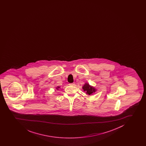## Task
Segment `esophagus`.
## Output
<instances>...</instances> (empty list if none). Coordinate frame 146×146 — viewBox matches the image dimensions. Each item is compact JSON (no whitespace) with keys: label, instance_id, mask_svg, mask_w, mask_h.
Returning a JSON list of instances; mask_svg holds the SVG:
<instances>
[{"label":"esophagus","instance_id":"obj_1","mask_svg":"<svg viewBox=\"0 0 146 146\" xmlns=\"http://www.w3.org/2000/svg\"><path fill=\"white\" fill-rule=\"evenodd\" d=\"M69 85H71V86H74L75 85V83H70Z\"/></svg>","mask_w":146,"mask_h":146}]
</instances>
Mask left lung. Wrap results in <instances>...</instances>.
<instances>
[{
  "mask_svg": "<svg viewBox=\"0 0 146 146\" xmlns=\"http://www.w3.org/2000/svg\"><path fill=\"white\" fill-rule=\"evenodd\" d=\"M83 89L84 91H86V93L88 95H90L93 92H94L96 90L92 87L90 86L89 84H86L83 86Z\"/></svg>",
  "mask_w": 146,
  "mask_h": 146,
  "instance_id": "1",
  "label": "left lung"
}]
</instances>
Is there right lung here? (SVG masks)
Masks as SVG:
<instances>
[{"mask_svg":"<svg viewBox=\"0 0 146 146\" xmlns=\"http://www.w3.org/2000/svg\"><path fill=\"white\" fill-rule=\"evenodd\" d=\"M58 88H59V87H58Z\"/></svg>","mask_w":146,"mask_h":146,"instance_id":"add662e5","label":"right lung"}]
</instances>
